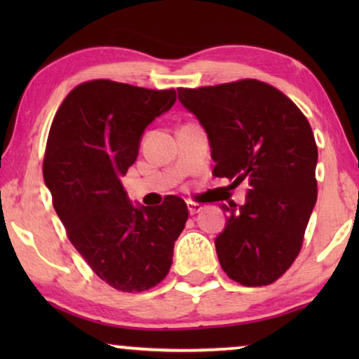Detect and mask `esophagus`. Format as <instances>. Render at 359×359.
I'll use <instances>...</instances> for the list:
<instances>
[{
    "label": "esophagus",
    "mask_w": 359,
    "mask_h": 359,
    "mask_svg": "<svg viewBox=\"0 0 359 359\" xmlns=\"http://www.w3.org/2000/svg\"><path fill=\"white\" fill-rule=\"evenodd\" d=\"M188 210H189L191 215L199 214L201 210H203V205H201L199 203H194V201H188Z\"/></svg>",
    "instance_id": "34e87169"
}]
</instances>
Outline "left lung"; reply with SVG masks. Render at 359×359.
Masks as SVG:
<instances>
[{
  "mask_svg": "<svg viewBox=\"0 0 359 359\" xmlns=\"http://www.w3.org/2000/svg\"><path fill=\"white\" fill-rule=\"evenodd\" d=\"M178 97L208 132L212 173L250 184L243 205H222L220 266L243 286H268L297 258L317 201L312 127L286 95L252 78L180 88Z\"/></svg>",
  "mask_w": 359,
  "mask_h": 359,
  "instance_id": "1",
  "label": "left lung"
}]
</instances>
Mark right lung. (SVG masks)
I'll return each instance as SVG.
<instances>
[{"label":"right lung","instance_id":"add662e5","mask_svg":"<svg viewBox=\"0 0 359 359\" xmlns=\"http://www.w3.org/2000/svg\"><path fill=\"white\" fill-rule=\"evenodd\" d=\"M175 101V90L85 81L68 93L48 132L42 170L53 208L73 247L117 291L142 292L163 281L188 220L178 196L134 208L121 183L145 127Z\"/></svg>","mask_w":359,"mask_h":359}]
</instances>
